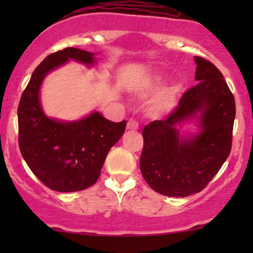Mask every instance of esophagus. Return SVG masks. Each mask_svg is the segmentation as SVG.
<instances>
[{"instance_id":"1","label":"esophagus","mask_w":253,"mask_h":253,"mask_svg":"<svg viewBox=\"0 0 253 253\" xmlns=\"http://www.w3.org/2000/svg\"><path fill=\"white\" fill-rule=\"evenodd\" d=\"M138 128H139L138 121L130 119L128 123H127V129H128V130H136Z\"/></svg>"}]
</instances>
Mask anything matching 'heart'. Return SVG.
<instances>
[{
  "label": "heart",
  "mask_w": 253,
  "mask_h": 253,
  "mask_svg": "<svg viewBox=\"0 0 253 253\" xmlns=\"http://www.w3.org/2000/svg\"><path fill=\"white\" fill-rule=\"evenodd\" d=\"M178 94V86H170V88L163 90L152 104L153 112L158 113V114H164V113L170 112L176 106Z\"/></svg>",
  "instance_id": "obj_1"
}]
</instances>
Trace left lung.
I'll list each match as a JSON object with an SVG mask.
<instances>
[{"mask_svg":"<svg viewBox=\"0 0 253 253\" xmlns=\"http://www.w3.org/2000/svg\"><path fill=\"white\" fill-rule=\"evenodd\" d=\"M194 88L184 92L178 107L165 120L143 129L140 170L147 184L170 197L201 191L216 175L231 152L236 102L222 74L213 64L194 57ZM194 122L195 132H183Z\"/></svg>","mask_w":253,"mask_h":253,"instance_id":"1","label":"left lung"}]
</instances>
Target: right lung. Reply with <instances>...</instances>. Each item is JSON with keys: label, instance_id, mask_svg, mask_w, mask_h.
I'll list each match as a JSON object with an SVG mask.
<instances>
[{"label": "right lung", "instance_id": "right-lung-1", "mask_svg": "<svg viewBox=\"0 0 253 253\" xmlns=\"http://www.w3.org/2000/svg\"><path fill=\"white\" fill-rule=\"evenodd\" d=\"M96 53L68 47L52 53L32 74L19 108V146L32 172L46 187L71 193L95 184L109 150L126 128V121L112 123L94 110L78 120L51 118L43 112L40 89L45 77L69 62L92 68Z\"/></svg>", "mask_w": 253, "mask_h": 253}]
</instances>
